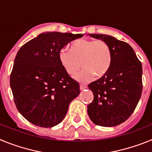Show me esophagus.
<instances>
[{"mask_svg":"<svg viewBox=\"0 0 152 152\" xmlns=\"http://www.w3.org/2000/svg\"><path fill=\"white\" fill-rule=\"evenodd\" d=\"M86 88H87V86L82 85V84H80V91H84V90H85Z\"/></svg>","mask_w":152,"mask_h":152,"instance_id":"obj_1","label":"esophagus"}]
</instances>
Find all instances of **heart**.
Here are the masks:
<instances>
[{
  "mask_svg": "<svg viewBox=\"0 0 152 152\" xmlns=\"http://www.w3.org/2000/svg\"><path fill=\"white\" fill-rule=\"evenodd\" d=\"M61 66L69 75H74L80 68L84 69L75 78L80 82H88L93 77H101L110 67L112 54L105 41L100 39H79L71 44L69 49H63L59 52Z\"/></svg>",
  "mask_w": 152,
  "mask_h": 152,
  "instance_id": "obj_1",
  "label": "heart"
}]
</instances>
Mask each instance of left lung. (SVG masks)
Masks as SVG:
<instances>
[{"label":"left lung","instance_id":"left-lung-1","mask_svg":"<svg viewBox=\"0 0 152 152\" xmlns=\"http://www.w3.org/2000/svg\"><path fill=\"white\" fill-rule=\"evenodd\" d=\"M109 45L112 61L108 72L88 88L94 100L88 106L91 121L112 127L121 124L134 112L142 91V66L133 49L125 42L103 34H88Z\"/></svg>","mask_w":152,"mask_h":152}]
</instances>
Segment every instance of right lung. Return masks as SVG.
I'll use <instances>...</instances> for the list:
<instances>
[{
	"label": "right lung",
	"instance_id": "add662e5",
	"mask_svg": "<svg viewBox=\"0 0 152 152\" xmlns=\"http://www.w3.org/2000/svg\"><path fill=\"white\" fill-rule=\"evenodd\" d=\"M83 36L42 33L18 51L10 88L17 110L29 123L51 128L65 117L70 103L80 94V86L61 66L59 52Z\"/></svg>",
	"mask_w": 152,
	"mask_h": 152
}]
</instances>
